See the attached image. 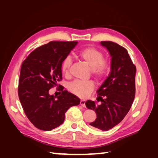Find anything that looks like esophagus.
Wrapping results in <instances>:
<instances>
[{
	"mask_svg": "<svg viewBox=\"0 0 158 158\" xmlns=\"http://www.w3.org/2000/svg\"><path fill=\"white\" fill-rule=\"evenodd\" d=\"M80 105H81L83 107H85V100H80Z\"/></svg>",
	"mask_w": 158,
	"mask_h": 158,
	"instance_id": "1",
	"label": "esophagus"
}]
</instances>
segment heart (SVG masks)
I'll use <instances>...</instances> for the list:
<instances>
[{
	"label": "heart",
	"instance_id": "b5f03b06",
	"mask_svg": "<svg viewBox=\"0 0 158 158\" xmlns=\"http://www.w3.org/2000/svg\"><path fill=\"white\" fill-rule=\"evenodd\" d=\"M79 57L91 69L92 75L96 79H102L108 74L110 64L106 60L104 59V54L100 50L93 47H88L79 53ZM71 64V58L66 56L61 64V70L64 75H69ZM94 88V83L91 81H75L70 83L68 86L70 92L81 98H87L93 91Z\"/></svg>",
	"mask_w": 158,
	"mask_h": 158
}]
</instances>
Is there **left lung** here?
Returning <instances> with one entry per match:
<instances>
[{
    "instance_id": "obj_1",
    "label": "left lung",
    "mask_w": 158,
    "mask_h": 158,
    "mask_svg": "<svg viewBox=\"0 0 158 158\" xmlns=\"http://www.w3.org/2000/svg\"><path fill=\"white\" fill-rule=\"evenodd\" d=\"M108 50L111 61L109 76L97 91L98 105L85 102L87 108L95 110L97 118L89 125L103 131L117 126L125 117L135 99L136 69L127 50L112 41H101Z\"/></svg>"
}]
</instances>
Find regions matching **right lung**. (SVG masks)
I'll list each match as a JSON object with an SVG mask.
<instances>
[{
  "instance_id": "right-lung-1",
  "label": "right lung",
  "mask_w": 158,
  "mask_h": 158,
  "mask_svg": "<svg viewBox=\"0 0 158 158\" xmlns=\"http://www.w3.org/2000/svg\"><path fill=\"white\" fill-rule=\"evenodd\" d=\"M77 43L51 41L35 49L22 62L19 98L26 115L39 130L49 131L60 126L66 110L80 103L79 98L63 87L58 96L49 93L62 80V62Z\"/></svg>"
}]
</instances>
